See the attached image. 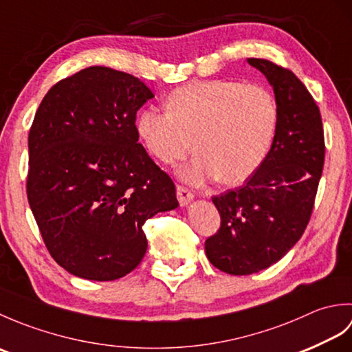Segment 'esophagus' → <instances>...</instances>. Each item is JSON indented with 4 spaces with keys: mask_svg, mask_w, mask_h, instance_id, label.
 Returning a JSON list of instances; mask_svg holds the SVG:
<instances>
[{
    "mask_svg": "<svg viewBox=\"0 0 352 352\" xmlns=\"http://www.w3.org/2000/svg\"><path fill=\"white\" fill-rule=\"evenodd\" d=\"M177 197L180 206H188L193 199V193L189 189L183 188V186H177Z\"/></svg>",
    "mask_w": 352,
    "mask_h": 352,
    "instance_id": "esophagus-1",
    "label": "esophagus"
}]
</instances>
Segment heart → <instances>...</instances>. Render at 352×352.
<instances>
[{"mask_svg": "<svg viewBox=\"0 0 352 352\" xmlns=\"http://www.w3.org/2000/svg\"><path fill=\"white\" fill-rule=\"evenodd\" d=\"M164 111L145 109L138 133L148 151L164 164L197 157L178 174L201 184L245 182L265 162L278 126V104L261 85L210 80L184 85L169 94Z\"/></svg>", "mask_w": 352, "mask_h": 352, "instance_id": "heart-1", "label": "heart"}]
</instances>
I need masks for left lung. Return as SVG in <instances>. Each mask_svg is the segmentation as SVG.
Wrapping results in <instances>:
<instances>
[{"instance_id":"1","label":"left lung","mask_w":352,"mask_h":352,"mask_svg":"<svg viewBox=\"0 0 352 352\" xmlns=\"http://www.w3.org/2000/svg\"><path fill=\"white\" fill-rule=\"evenodd\" d=\"M248 63L274 87L278 126L265 162L245 184L212 198L221 227L206 241V256L230 275L263 271L300 241L325 159L322 118L301 80L266 58Z\"/></svg>"}]
</instances>
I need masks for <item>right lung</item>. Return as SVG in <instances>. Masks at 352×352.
I'll return each mask as SVG.
<instances>
[{"label":"right lung","mask_w":352,"mask_h":352,"mask_svg":"<svg viewBox=\"0 0 352 352\" xmlns=\"http://www.w3.org/2000/svg\"><path fill=\"white\" fill-rule=\"evenodd\" d=\"M144 81L89 66L52 86L28 134L27 197L51 257L69 274L111 281L146 252L144 223L177 208L175 184L140 144Z\"/></svg>","instance_id":"add662e5"}]
</instances>
